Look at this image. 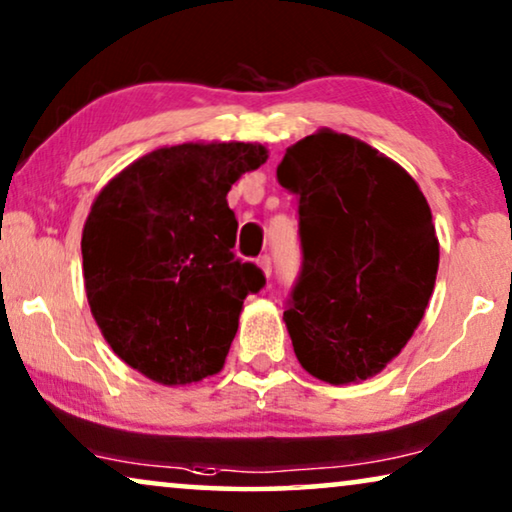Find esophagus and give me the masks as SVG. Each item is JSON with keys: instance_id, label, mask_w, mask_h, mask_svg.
Instances as JSON below:
<instances>
[{"instance_id": "1", "label": "esophagus", "mask_w": 512, "mask_h": 512, "mask_svg": "<svg viewBox=\"0 0 512 512\" xmlns=\"http://www.w3.org/2000/svg\"><path fill=\"white\" fill-rule=\"evenodd\" d=\"M257 267H260L262 274L269 278V276H271V257H269V255H262L260 260H257Z\"/></svg>"}]
</instances>
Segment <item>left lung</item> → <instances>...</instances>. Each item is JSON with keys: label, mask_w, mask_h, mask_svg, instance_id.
Returning <instances> with one entry per match:
<instances>
[{"label": "left lung", "mask_w": 512, "mask_h": 512, "mask_svg": "<svg viewBox=\"0 0 512 512\" xmlns=\"http://www.w3.org/2000/svg\"><path fill=\"white\" fill-rule=\"evenodd\" d=\"M304 267L283 313L295 356L327 384H358L405 349L433 295L440 243L407 170L353 135L318 128L285 149Z\"/></svg>", "instance_id": "8db88e82"}]
</instances>
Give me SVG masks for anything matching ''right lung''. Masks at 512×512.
I'll list each match as a JSON object with an SVG mask.
<instances>
[{
    "instance_id": "obj_1",
    "label": "right lung",
    "mask_w": 512,
    "mask_h": 512,
    "mask_svg": "<svg viewBox=\"0 0 512 512\" xmlns=\"http://www.w3.org/2000/svg\"><path fill=\"white\" fill-rule=\"evenodd\" d=\"M269 159L260 142H182L154 149L95 196L81 231L88 306L112 351L161 386L224 367L248 292L262 271L234 260L227 194Z\"/></svg>"
}]
</instances>
